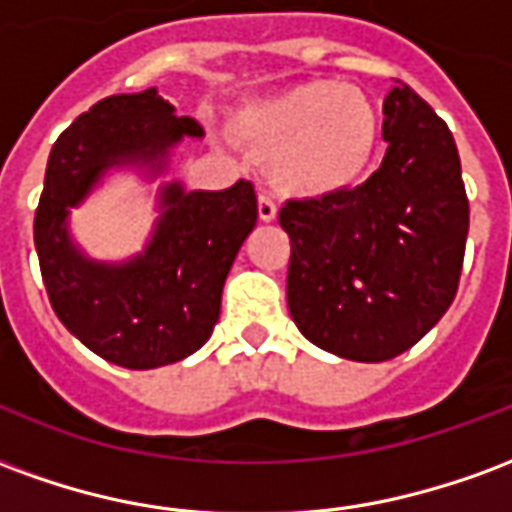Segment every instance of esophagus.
Listing matches in <instances>:
<instances>
[{"label":"esophagus","instance_id":"34e87169","mask_svg":"<svg viewBox=\"0 0 512 512\" xmlns=\"http://www.w3.org/2000/svg\"><path fill=\"white\" fill-rule=\"evenodd\" d=\"M257 213H260V219H263V222H274V219H277V205H274L271 197L260 194V200H257Z\"/></svg>","mask_w":512,"mask_h":512}]
</instances>
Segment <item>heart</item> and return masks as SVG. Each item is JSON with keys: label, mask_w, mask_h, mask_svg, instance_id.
Listing matches in <instances>:
<instances>
[{"label": "heart", "mask_w": 512, "mask_h": 512, "mask_svg": "<svg viewBox=\"0 0 512 512\" xmlns=\"http://www.w3.org/2000/svg\"><path fill=\"white\" fill-rule=\"evenodd\" d=\"M235 134L268 158V180L293 197H329L365 178L378 112L362 90L315 79L255 98L233 115Z\"/></svg>", "instance_id": "heart-1"}]
</instances>
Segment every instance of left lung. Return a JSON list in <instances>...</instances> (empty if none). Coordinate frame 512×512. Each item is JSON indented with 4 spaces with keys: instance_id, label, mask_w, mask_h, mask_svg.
I'll list each match as a JSON object with an SVG mask.
<instances>
[{
    "instance_id": "obj_1",
    "label": "left lung",
    "mask_w": 512,
    "mask_h": 512,
    "mask_svg": "<svg viewBox=\"0 0 512 512\" xmlns=\"http://www.w3.org/2000/svg\"><path fill=\"white\" fill-rule=\"evenodd\" d=\"M381 167L321 200H290L288 310L299 332L351 362H386L450 310L469 200L450 128L408 84L384 98Z\"/></svg>"
}]
</instances>
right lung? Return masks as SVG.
<instances>
[{
	"label": "right lung",
	"mask_w": 512,
	"mask_h": 512,
	"mask_svg": "<svg viewBox=\"0 0 512 512\" xmlns=\"http://www.w3.org/2000/svg\"><path fill=\"white\" fill-rule=\"evenodd\" d=\"M197 120L175 115L156 87L109 95L54 142L35 211V249L62 326L93 354L128 370L172 365L208 343L222 310L224 279L257 224L255 186L186 191L161 183L158 216L139 255L106 263L73 241L79 208L112 169L161 178L183 139H202Z\"/></svg>",
	"instance_id": "1"
}]
</instances>
